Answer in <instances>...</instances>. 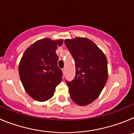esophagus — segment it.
I'll return each mask as SVG.
<instances>
[{
  "label": "esophagus",
  "instance_id": "obj_1",
  "mask_svg": "<svg viewBox=\"0 0 134 134\" xmlns=\"http://www.w3.org/2000/svg\"><path fill=\"white\" fill-rule=\"evenodd\" d=\"M62 71H63V74L64 75H65V68L63 69Z\"/></svg>",
  "mask_w": 134,
  "mask_h": 134
}]
</instances>
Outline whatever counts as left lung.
Segmentation results:
<instances>
[{
    "label": "left lung",
    "mask_w": 134,
    "mask_h": 134,
    "mask_svg": "<svg viewBox=\"0 0 134 134\" xmlns=\"http://www.w3.org/2000/svg\"><path fill=\"white\" fill-rule=\"evenodd\" d=\"M65 44L75 63L74 80L67 81L70 97L80 106L90 104L99 96L108 79L107 59L92 40L77 37Z\"/></svg>",
    "instance_id": "obj_1"
}]
</instances>
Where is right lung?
Here are the masks:
<instances>
[{
  "instance_id": "obj_1",
  "label": "right lung",
  "mask_w": 134,
  "mask_h": 134,
  "mask_svg": "<svg viewBox=\"0 0 134 134\" xmlns=\"http://www.w3.org/2000/svg\"><path fill=\"white\" fill-rule=\"evenodd\" d=\"M63 43L62 39L43 38L32 44L22 56L19 77L25 92L36 100L44 102L51 98L62 80L56 49Z\"/></svg>"
}]
</instances>
